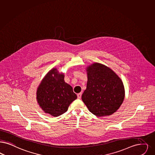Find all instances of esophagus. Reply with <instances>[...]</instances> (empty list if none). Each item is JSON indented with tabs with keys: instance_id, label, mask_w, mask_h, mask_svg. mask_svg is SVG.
<instances>
[{
	"instance_id": "34e87169",
	"label": "esophagus",
	"mask_w": 155,
	"mask_h": 155,
	"mask_svg": "<svg viewBox=\"0 0 155 155\" xmlns=\"http://www.w3.org/2000/svg\"><path fill=\"white\" fill-rule=\"evenodd\" d=\"M81 95H82V93H78V94H77V98H78V99H81Z\"/></svg>"
}]
</instances>
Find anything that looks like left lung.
I'll return each mask as SVG.
<instances>
[{
    "label": "left lung",
    "mask_w": 155,
    "mask_h": 155,
    "mask_svg": "<svg viewBox=\"0 0 155 155\" xmlns=\"http://www.w3.org/2000/svg\"><path fill=\"white\" fill-rule=\"evenodd\" d=\"M87 89L82 100L96 116L111 115L117 111L124 97V84L111 69L95 63L87 68Z\"/></svg>",
    "instance_id": "8db88e82"
}]
</instances>
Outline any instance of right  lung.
Wrapping results in <instances>:
<instances>
[{"instance_id": "add662e5", "label": "right lung", "mask_w": 155, "mask_h": 155, "mask_svg": "<svg viewBox=\"0 0 155 155\" xmlns=\"http://www.w3.org/2000/svg\"><path fill=\"white\" fill-rule=\"evenodd\" d=\"M77 97L72 87L64 82V75L59 74L56 68L46 75L37 89L38 103L44 111L54 117L65 113Z\"/></svg>"}]
</instances>
